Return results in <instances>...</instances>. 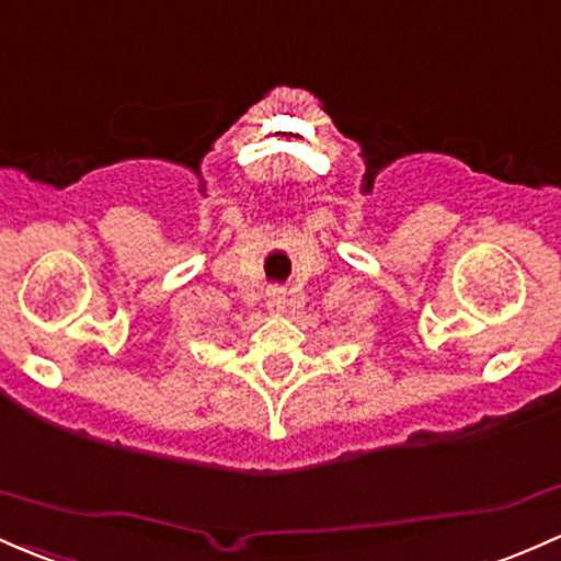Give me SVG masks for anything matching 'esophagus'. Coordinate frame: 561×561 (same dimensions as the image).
<instances>
[{
    "mask_svg": "<svg viewBox=\"0 0 561 561\" xmlns=\"http://www.w3.org/2000/svg\"><path fill=\"white\" fill-rule=\"evenodd\" d=\"M285 304H287L285 293H282V290H271L268 293V298H266L268 313H282V311H285Z\"/></svg>",
    "mask_w": 561,
    "mask_h": 561,
    "instance_id": "obj_1",
    "label": "esophagus"
}]
</instances>
